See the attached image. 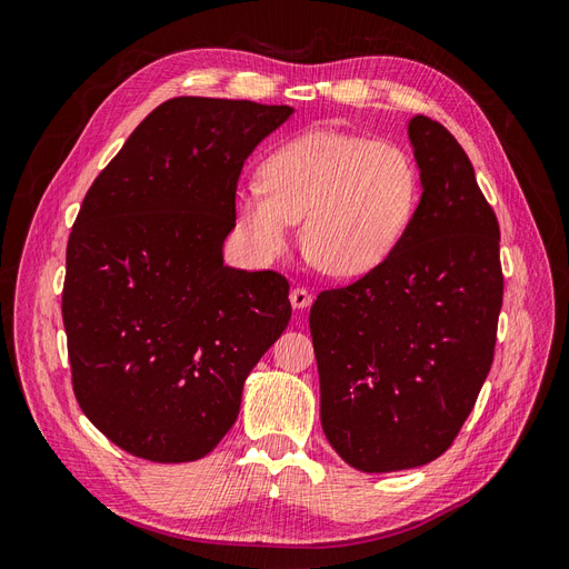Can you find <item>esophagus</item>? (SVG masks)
I'll list each match as a JSON object with an SVG mask.
<instances>
[{
	"mask_svg": "<svg viewBox=\"0 0 569 569\" xmlns=\"http://www.w3.org/2000/svg\"><path fill=\"white\" fill-rule=\"evenodd\" d=\"M289 301H291V306L297 308V311H303V308H308L313 303V297H311V291L308 289H303V287H295L289 291Z\"/></svg>",
	"mask_w": 569,
	"mask_h": 569,
	"instance_id": "34e87169",
	"label": "esophagus"
}]
</instances>
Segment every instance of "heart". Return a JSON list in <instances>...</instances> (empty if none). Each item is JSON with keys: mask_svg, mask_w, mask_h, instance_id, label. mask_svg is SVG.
I'll return each instance as SVG.
<instances>
[{"mask_svg": "<svg viewBox=\"0 0 569 569\" xmlns=\"http://www.w3.org/2000/svg\"><path fill=\"white\" fill-rule=\"evenodd\" d=\"M418 199V170L391 142L306 130L274 149L261 184L234 194V228L256 263L280 258L301 220V247L332 278H358L387 261Z\"/></svg>", "mask_w": 569, "mask_h": 569, "instance_id": "1", "label": "heart"}]
</instances>
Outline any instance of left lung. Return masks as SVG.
<instances>
[{
	"label": "left lung",
	"instance_id": "left-lung-1",
	"mask_svg": "<svg viewBox=\"0 0 569 569\" xmlns=\"http://www.w3.org/2000/svg\"><path fill=\"white\" fill-rule=\"evenodd\" d=\"M422 197L387 261L318 295L320 422L360 472L420 468L468 420L491 370L503 303L498 220L456 137L408 120Z\"/></svg>",
	"mask_w": 569,
	"mask_h": 569
}]
</instances>
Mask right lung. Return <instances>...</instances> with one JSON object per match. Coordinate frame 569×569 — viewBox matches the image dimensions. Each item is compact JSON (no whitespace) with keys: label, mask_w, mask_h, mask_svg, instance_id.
<instances>
[{"label":"right lung","mask_w":569,"mask_h":569,"mask_svg":"<svg viewBox=\"0 0 569 569\" xmlns=\"http://www.w3.org/2000/svg\"><path fill=\"white\" fill-rule=\"evenodd\" d=\"M291 113L168 99L84 194L61 303L73 391L99 432L137 458L211 453L289 325V282L226 266L222 244L244 161Z\"/></svg>","instance_id":"obj_1"}]
</instances>
